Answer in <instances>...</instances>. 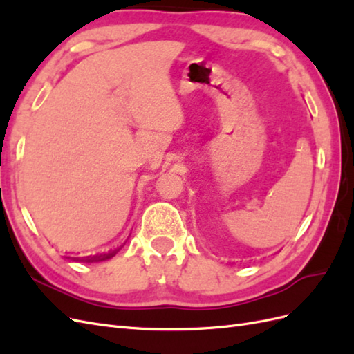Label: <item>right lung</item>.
Returning <instances> with one entry per match:
<instances>
[{
	"mask_svg": "<svg viewBox=\"0 0 354 354\" xmlns=\"http://www.w3.org/2000/svg\"><path fill=\"white\" fill-rule=\"evenodd\" d=\"M118 250L109 251V252H102V254H94V255H87V257H75V261L80 263H100L104 260H109L116 254Z\"/></svg>",
	"mask_w": 354,
	"mask_h": 354,
	"instance_id": "obj_1",
	"label": "right lung"
}]
</instances>
